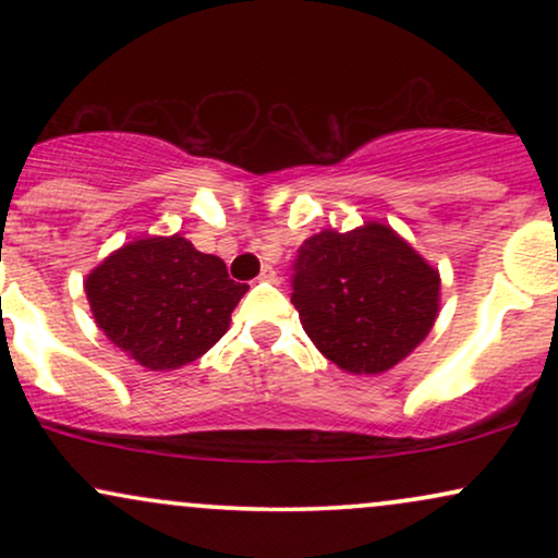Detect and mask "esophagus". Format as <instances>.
<instances>
[{
	"label": "esophagus",
	"mask_w": 558,
	"mask_h": 558,
	"mask_svg": "<svg viewBox=\"0 0 558 558\" xmlns=\"http://www.w3.org/2000/svg\"><path fill=\"white\" fill-rule=\"evenodd\" d=\"M259 280H267V283H278V272H275L270 265H265V267H262V272H259Z\"/></svg>",
	"instance_id": "obj_1"
}]
</instances>
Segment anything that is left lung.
<instances>
[{
  "label": "left lung",
  "mask_w": 558,
  "mask_h": 558,
  "mask_svg": "<svg viewBox=\"0 0 558 558\" xmlns=\"http://www.w3.org/2000/svg\"><path fill=\"white\" fill-rule=\"evenodd\" d=\"M440 278L386 226L301 243L291 304L306 336L345 373L377 375L399 364L438 315Z\"/></svg>",
  "instance_id": "obj_1"
}]
</instances>
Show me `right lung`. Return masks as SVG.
I'll return each mask as SVG.
<instances>
[{
  "instance_id": "obj_1",
  "label": "right lung",
  "mask_w": 558,
  "mask_h": 558,
  "mask_svg": "<svg viewBox=\"0 0 558 558\" xmlns=\"http://www.w3.org/2000/svg\"><path fill=\"white\" fill-rule=\"evenodd\" d=\"M246 291L226 262L181 235L128 243L86 278L96 325L149 369H178L213 349Z\"/></svg>"
}]
</instances>
